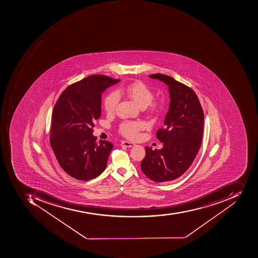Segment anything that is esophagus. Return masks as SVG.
Instances as JSON below:
<instances>
[{
  "mask_svg": "<svg viewBox=\"0 0 258 258\" xmlns=\"http://www.w3.org/2000/svg\"><path fill=\"white\" fill-rule=\"evenodd\" d=\"M121 145L124 146L126 148H132V147H134L136 144H134V143L130 142V141H121Z\"/></svg>",
  "mask_w": 258,
  "mask_h": 258,
  "instance_id": "esophagus-1",
  "label": "esophagus"
}]
</instances>
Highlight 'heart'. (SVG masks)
<instances>
[{
	"mask_svg": "<svg viewBox=\"0 0 258 258\" xmlns=\"http://www.w3.org/2000/svg\"><path fill=\"white\" fill-rule=\"evenodd\" d=\"M125 93L128 97L141 107H149L152 110L158 109V103L152 101L154 99L153 91L151 90L146 84L141 81L133 82L125 87L124 90L120 89L116 92H111L105 97L103 101L104 109L107 113L114 112L117 103L119 101L118 94ZM145 128V124L141 121H124L120 124L118 132L121 135L128 139H136L139 133Z\"/></svg>",
	"mask_w": 258,
	"mask_h": 258,
	"instance_id": "1",
	"label": "heart"
}]
</instances>
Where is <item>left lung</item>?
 I'll list each match as a JSON object with an SVG mask.
<instances>
[{
    "mask_svg": "<svg viewBox=\"0 0 258 258\" xmlns=\"http://www.w3.org/2000/svg\"><path fill=\"white\" fill-rule=\"evenodd\" d=\"M149 77L169 86L171 100L164 126L156 134L163 148L146 147L141 165L146 176L159 183L179 177L190 167L201 146L204 113L197 95L188 86L162 74Z\"/></svg>",
    "mask_w": 258,
    "mask_h": 258,
    "instance_id": "obj_1",
    "label": "left lung"
}]
</instances>
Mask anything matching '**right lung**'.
Wrapping results in <instances>:
<instances>
[{
	"label": "right lung",
	"mask_w": 258,
	"mask_h": 258,
	"mask_svg": "<svg viewBox=\"0 0 258 258\" xmlns=\"http://www.w3.org/2000/svg\"><path fill=\"white\" fill-rule=\"evenodd\" d=\"M118 82L106 75H91L68 86L54 106L50 145L60 167L75 179H94L107 166L114 145L96 142L93 128L101 115L102 93Z\"/></svg>",
	"instance_id": "add662e5"
}]
</instances>
